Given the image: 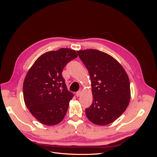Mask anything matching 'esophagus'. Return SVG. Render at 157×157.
<instances>
[{
  "label": "esophagus",
  "instance_id": "esophagus-1",
  "mask_svg": "<svg viewBox=\"0 0 157 157\" xmlns=\"http://www.w3.org/2000/svg\"><path fill=\"white\" fill-rule=\"evenodd\" d=\"M81 90H79V91H78V92H76V96H77V97H79V96H80V95H81Z\"/></svg>",
  "mask_w": 157,
  "mask_h": 157
}]
</instances>
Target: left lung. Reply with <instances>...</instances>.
I'll use <instances>...</instances> for the list:
<instances>
[{
	"instance_id": "left-lung-1",
	"label": "left lung",
	"mask_w": 157,
	"mask_h": 157,
	"mask_svg": "<svg viewBox=\"0 0 157 157\" xmlns=\"http://www.w3.org/2000/svg\"><path fill=\"white\" fill-rule=\"evenodd\" d=\"M89 72L93 101L86 109L88 119L106 125L118 119L130 99V81L122 65L113 56L94 49L77 52Z\"/></svg>"
}]
</instances>
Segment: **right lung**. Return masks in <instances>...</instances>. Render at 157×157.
<instances>
[{
    "mask_svg": "<svg viewBox=\"0 0 157 157\" xmlns=\"http://www.w3.org/2000/svg\"><path fill=\"white\" fill-rule=\"evenodd\" d=\"M78 56L75 50L60 48L40 55L25 78V103L32 116L42 124L57 125L64 118L74 94L67 90L63 69Z\"/></svg>",
    "mask_w": 157,
    "mask_h": 157,
    "instance_id": "right-lung-1",
    "label": "right lung"
}]
</instances>
